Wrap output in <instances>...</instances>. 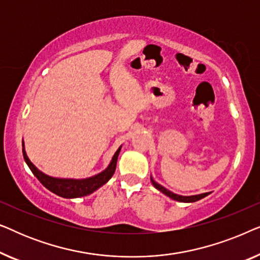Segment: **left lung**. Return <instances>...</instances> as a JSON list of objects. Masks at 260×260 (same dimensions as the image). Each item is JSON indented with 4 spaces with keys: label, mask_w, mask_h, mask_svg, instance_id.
<instances>
[{
    "label": "left lung",
    "mask_w": 260,
    "mask_h": 260,
    "mask_svg": "<svg viewBox=\"0 0 260 260\" xmlns=\"http://www.w3.org/2000/svg\"><path fill=\"white\" fill-rule=\"evenodd\" d=\"M150 180H151V183L152 186H154L156 189H158L159 191H162L163 194L167 195V197H169L170 199H173V200L175 201H180V202H195V201H199L201 200V199H204L205 197H207V195H209L211 193H202V194H198V195H189V197H184V195H179V194H175L173 193V191H170L167 189V188H165L163 186H161V184L156 182V181L152 179V177L150 176Z\"/></svg>",
    "instance_id": "obj_1"
}]
</instances>
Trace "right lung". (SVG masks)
Listing matches in <instances>:
<instances>
[{"label":"right lung","instance_id":"obj_1","mask_svg":"<svg viewBox=\"0 0 260 260\" xmlns=\"http://www.w3.org/2000/svg\"><path fill=\"white\" fill-rule=\"evenodd\" d=\"M122 149V145L117 149L115 155L112 156L111 162L109 163V166L97 175H93L91 177H86V179H62V177H54L49 176L44 172H41L40 169H38L35 167L29 158H28L26 149H24V144L22 142V152H23V158L26 161L27 166L29 167L31 173L34 174V176L44 184V187L47 188L48 190H51L52 193H54L59 197L65 198V199H76L90 195L101 188L102 186L108 182L111 179L113 174H115L116 166H117V158H118L119 151Z\"/></svg>","mask_w":260,"mask_h":260}]
</instances>
